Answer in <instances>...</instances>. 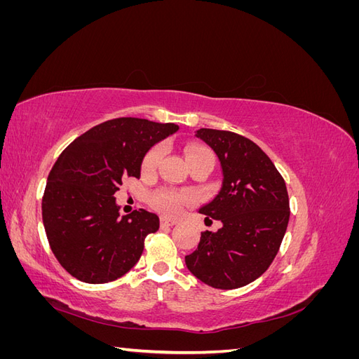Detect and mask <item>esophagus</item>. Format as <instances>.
Masks as SVG:
<instances>
[{"mask_svg": "<svg viewBox=\"0 0 359 359\" xmlns=\"http://www.w3.org/2000/svg\"><path fill=\"white\" fill-rule=\"evenodd\" d=\"M160 223H161V226H173V224H177L178 222L177 220H172V219H168V217H161Z\"/></svg>", "mask_w": 359, "mask_h": 359, "instance_id": "1", "label": "esophagus"}]
</instances>
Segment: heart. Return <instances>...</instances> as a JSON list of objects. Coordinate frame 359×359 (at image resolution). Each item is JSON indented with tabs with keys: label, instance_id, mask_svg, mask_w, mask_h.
Returning <instances> with one entry per match:
<instances>
[{
	"label": "heart",
	"instance_id": "1",
	"mask_svg": "<svg viewBox=\"0 0 359 359\" xmlns=\"http://www.w3.org/2000/svg\"><path fill=\"white\" fill-rule=\"evenodd\" d=\"M161 154H163V148L160 145H156L151 149H148V153L142 158V165H140V169H142L144 175H151V173L156 172ZM186 158L190 166L196 165V163L203 160H210L214 163V156L211 151L201 145L187 147ZM189 201H190V196L187 193L173 190V189H161L151 196V205H153V208L168 215H175L181 212V210L189 203Z\"/></svg>",
	"mask_w": 359,
	"mask_h": 359
}]
</instances>
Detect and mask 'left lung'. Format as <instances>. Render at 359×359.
Instances as JSON below:
<instances>
[{
  "mask_svg": "<svg viewBox=\"0 0 359 359\" xmlns=\"http://www.w3.org/2000/svg\"><path fill=\"white\" fill-rule=\"evenodd\" d=\"M196 136L214 149L223 170L219 194L199 212L223 226L201 233L186 265L211 287H243L262 276L278 253L290 215L286 184L253 140L214 128H201Z\"/></svg>",
  "mask_w": 359,
  "mask_h": 359,
  "instance_id": "8db88e82",
  "label": "left lung"
}]
</instances>
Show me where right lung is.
Wrapping results in <instances>:
<instances>
[{
    "label": "right lung",
    "mask_w": 359,
    "mask_h": 359,
    "mask_svg": "<svg viewBox=\"0 0 359 359\" xmlns=\"http://www.w3.org/2000/svg\"><path fill=\"white\" fill-rule=\"evenodd\" d=\"M177 124L115 118L90 128L62 151L41 201L52 253L70 276L100 285L123 277L144 252L158 217L145 210L119 217L114 194L140 177L147 151L175 133Z\"/></svg>",
    "instance_id": "right-lung-1"
}]
</instances>
